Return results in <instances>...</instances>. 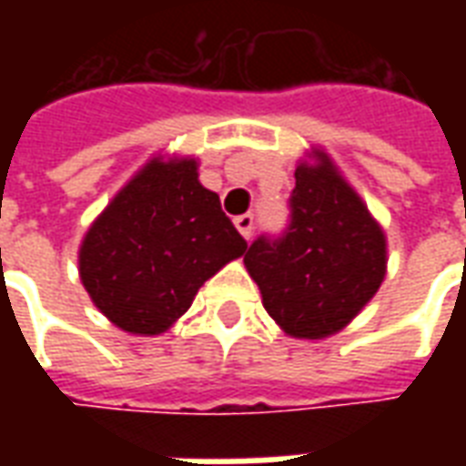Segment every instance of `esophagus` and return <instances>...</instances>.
<instances>
[{"mask_svg": "<svg viewBox=\"0 0 466 466\" xmlns=\"http://www.w3.org/2000/svg\"><path fill=\"white\" fill-rule=\"evenodd\" d=\"M234 227H237V232L242 234L244 239H249L254 229V217L252 214H239V217H234Z\"/></svg>", "mask_w": 466, "mask_h": 466, "instance_id": "34e87169", "label": "esophagus"}]
</instances>
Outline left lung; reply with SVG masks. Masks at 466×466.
<instances>
[{"instance_id":"left-lung-1","label":"left lung","mask_w":466,"mask_h":466,"mask_svg":"<svg viewBox=\"0 0 466 466\" xmlns=\"http://www.w3.org/2000/svg\"><path fill=\"white\" fill-rule=\"evenodd\" d=\"M297 164L292 224L244 252L267 314L294 339H324L367 307L387 277V237L324 149Z\"/></svg>"}]
</instances>
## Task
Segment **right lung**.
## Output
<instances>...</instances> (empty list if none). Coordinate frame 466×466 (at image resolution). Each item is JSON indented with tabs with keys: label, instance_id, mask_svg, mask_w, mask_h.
I'll use <instances>...</instances> for the list:
<instances>
[{
	"label": "right lung",
	"instance_id": "obj_1",
	"mask_svg": "<svg viewBox=\"0 0 466 466\" xmlns=\"http://www.w3.org/2000/svg\"><path fill=\"white\" fill-rule=\"evenodd\" d=\"M247 252L199 182L194 157H152L106 204L79 244V279L122 332H167L207 279Z\"/></svg>",
	"mask_w": 466,
	"mask_h": 466
}]
</instances>
